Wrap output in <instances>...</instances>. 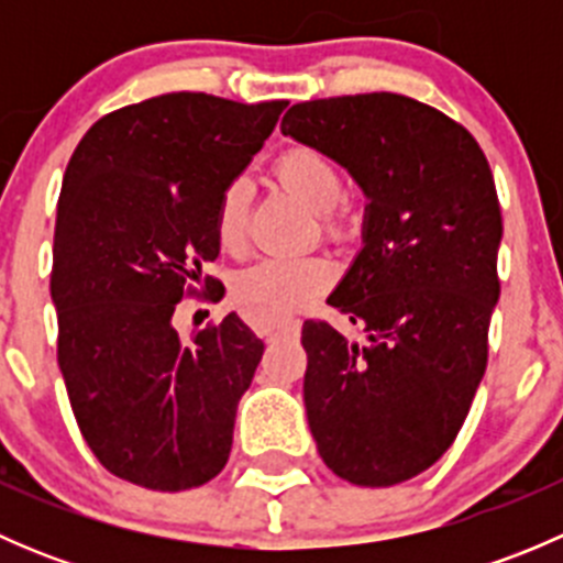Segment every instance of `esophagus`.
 Returning a JSON list of instances; mask_svg holds the SVG:
<instances>
[{"mask_svg":"<svg viewBox=\"0 0 563 563\" xmlns=\"http://www.w3.org/2000/svg\"><path fill=\"white\" fill-rule=\"evenodd\" d=\"M299 321H283L277 329H264L266 340H280V338H297Z\"/></svg>","mask_w":563,"mask_h":563,"instance_id":"obj_1","label":"esophagus"}]
</instances>
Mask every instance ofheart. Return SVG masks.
I'll return each instance as SVG.
<instances>
[{
    "mask_svg": "<svg viewBox=\"0 0 563 563\" xmlns=\"http://www.w3.org/2000/svg\"><path fill=\"white\" fill-rule=\"evenodd\" d=\"M275 172L318 214H329L345 196V176L338 163L318 146H288ZM250 187L234 179L220 190L214 203V236L225 253L247 247ZM332 266L316 255H266L234 277V299L247 318L261 323L280 321L327 291Z\"/></svg>",
    "mask_w": 563,
    "mask_h": 563,
    "instance_id": "heart-1",
    "label": "heart"
}]
</instances>
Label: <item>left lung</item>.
I'll return each instance as SVG.
<instances>
[{
  "label": "left lung",
  "instance_id": "obj_1",
  "mask_svg": "<svg viewBox=\"0 0 563 563\" xmlns=\"http://www.w3.org/2000/svg\"><path fill=\"white\" fill-rule=\"evenodd\" d=\"M280 128L371 198L365 247L327 299L367 343L302 327L310 433L340 479L400 485L455 444L485 376L504 231L490 163L463 124L395 92L297 103Z\"/></svg>",
  "mask_w": 563,
  "mask_h": 563
}]
</instances>
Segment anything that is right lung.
I'll list each match as a JSON object with an SVG mask.
<instances>
[{"label": "right lung", "instance_id": "1", "mask_svg": "<svg viewBox=\"0 0 563 563\" xmlns=\"http://www.w3.org/2000/svg\"><path fill=\"white\" fill-rule=\"evenodd\" d=\"M286 106L161 95L100 117L67 163L51 266L56 360L84 441L119 479L179 493L229 463L264 340L236 313L181 338L172 316L185 297H223L201 275L220 253L214 203Z\"/></svg>", "mask_w": 563, "mask_h": 563}]
</instances>
